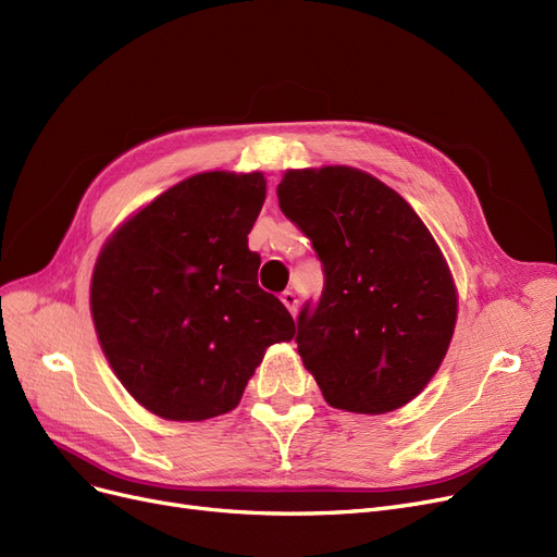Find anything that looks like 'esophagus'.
I'll return each instance as SVG.
<instances>
[{"mask_svg":"<svg viewBox=\"0 0 557 557\" xmlns=\"http://www.w3.org/2000/svg\"><path fill=\"white\" fill-rule=\"evenodd\" d=\"M282 302H284L286 310H289L296 317V312H298V296L294 292H284L282 294Z\"/></svg>","mask_w":557,"mask_h":557,"instance_id":"1","label":"esophagus"}]
</instances>
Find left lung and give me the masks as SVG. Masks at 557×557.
<instances>
[{
  "mask_svg": "<svg viewBox=\"0 0 557 557\" xmlns=\"http://www.w3.org/2000/svg\"><path fill=\"white\" fill-rule=\"evenodd\" d=\"M282 213L312 240L323 294L298 317V354L323 399L381 416L434 379L457 323V286L410 203L344 164L286 170Z\"/></svg>",
  "mask_w": 557,
  "mask_h": 557,
  "instance_id": "8db88e82",
  "label": "left lung"
}]
</instances>
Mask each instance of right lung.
<instances>
[{
    "label": "right lung",
    "mask_w": 557,
    "mask_h": 557,
    "mask_svg": "<svg viewBox=\"0 0 557 557\" xmlns=\"http://www.w3.org/2000/svg\"><path fill=\"white\" fill-rule=\"evenodd\" d=\"M261 172H203L156 197L102 245L91 317L123 387L151 413L201 422L234 410L265 348L296 323L247 247Z\"/></svg>",
    "instance_id": "add662e5"
}]
</instances>
